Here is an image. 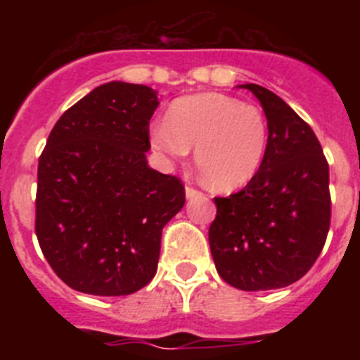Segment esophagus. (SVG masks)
I'll list each match as a JSON object with an SVG mask.
<instances>
[{
	"label": "esophagus",
	"instance_id": "34e87169",
	"mask_svg": "<svg viewBox=\"0 0 360 360\" xmlns=\"http://www.w3.org/2000/svg\"><path fill=\"white\" fill-rule=\"evenodd\" d=\"M186 196H187V200H193V198H198V196H203V195L200 193L198 189H195V187L187 186L186 187Z\"/></svg>",
	"mask_w": 360,
	"mask_h": 360
}]
</instances>
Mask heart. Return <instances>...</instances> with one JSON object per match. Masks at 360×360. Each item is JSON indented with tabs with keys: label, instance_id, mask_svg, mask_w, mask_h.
Returning <instances> with one entry per match:
<instances>
[{
	"label": "heart",
	"instance_id": "b5f03b06",
	"mask_svg": "<svg viewBox=\"0 0 360 360\" xmlns=\"http://www.w3.org/2000/svg\"><path fill=\"white\" fill-rule=\"evenodd\" d=\"M266 142L269 126L259 108L214 91L176 98L167 122L149 128V144L165 160L180 162L195 149L203 182L219 193L240 189L256 176Z\"/></svg>",
	"mask_w": 360,
	"mask_h": 360
}]
</instances>
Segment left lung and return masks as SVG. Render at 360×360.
Returning <instances> with one entry per match:
<instances>
[{
	"label": "left lung",
	"instance_id": "obj_1",
	"mask_svg": "<svg viewBox=\"0 0 360 360\" xmlns=\"http://www.w3.org/2000/svg\"><path fill=\"white\" fill-rule=\"evenodd\" d=\"M259 101L269 142L256 176L214 198L209 245L216 270L247 292L288 287L316 263L330 229V171L316 133L274 91L241 84Z\"/></svg>",
	"mask_w": 360,
	"mask_h": 360
}]
</instances>
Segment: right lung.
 Masks as SVG:
<instances>
[{"label":"right lung","mask_w":360,"mask_h":360,"mask_svg":"<svg viewBox=\"0 0 360 360\" xmlns=\"http://www.w3.org/2000/svg\"><path fill=\"white\" fill-rule=\"evenodd\" d=\"M157 91L111 81L66 110L37 167L36 234L70 288L128 295L157 274L162 229L186 203L176 176L148 165Z\"/></svg>","instance_id":"1"}]
</instances>
